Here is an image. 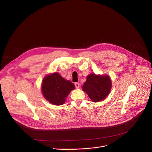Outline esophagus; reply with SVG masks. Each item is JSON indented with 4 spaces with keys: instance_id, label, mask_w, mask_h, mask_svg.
I'll return each instance as SVG.
<instances>
[{
    "instance_id": "esophagus-1",
    "label": "esophagus",
    "mask_w": 152,
    "mask_h": 152,
    "mask_svg": "<svg viewBox=\"0 0 152 152\" xmlns=\"http://www.w3.org/2000/svg\"><path fill=\"white\" fill-rule=\"evenodd\" d=\"M75 86L76 88H79V84L77 83H75Z\"/></svg>"
}]
</instances>
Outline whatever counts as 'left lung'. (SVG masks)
<instances>
[{"mask_svg":"<svg viewBox=\"0 0 152 152\" xmlns=\"http://www.w3.org/2000/svg\"><path fill=\"white\" fill-rule=\"evenodd\" d=\"M111 86L112 83L108 76L90 74L87 77L83 88L94 102H99L109 94Z\"/></svg>","mask_w":152,"mask_h":152,"instance_id":"1","label":"left lung"}]
</instances>
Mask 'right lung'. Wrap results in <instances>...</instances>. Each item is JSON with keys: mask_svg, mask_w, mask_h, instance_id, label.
Instances as JSON below:
<instances>
[{"mask_svg": "<svg viewBox=\"0 0 152 152\" xmlns=\"http://www.w3.org/2000/svg\"><path fill=\"white\" fill-rule=\"evenodd\" d=\"M75 85L57 73L46 76L42 83V93L48 102L54 105H62L65 98L75 88Z\"/></svg>", "mask_w": 152, "mask_h": 152, "instance_id": "obj_1", "label": "right lung"}]
</instances>
